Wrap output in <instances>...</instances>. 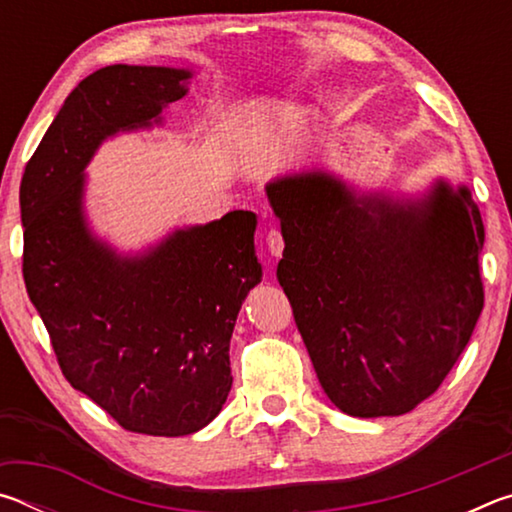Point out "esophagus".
<instances>
[{
    "mask_svg": "<svg viewBox=\"0 0 512 512\" xmlns=\"http://www.w3.org/2000/svg\"><path fill=\"white\" fill-rule=\"evenodd\" d=\"M266 246H268V250H271L273 257H280L282 250H284V237H282V232L275 230V228L268 230V232H266Z\"/></svg>",
    "mask_w": 512,
    "mask_h": 512,
    "instance_id": "obj_1",
    "label": "esophagus"
}]
</instances>
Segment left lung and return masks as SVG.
<instances>
[{"mask_svg":"<svg viewBox=\"0 0 512 512\" xmlns=\"http://www.w3.org/2000/svg\"><path fill=\"white\" fill-rule=\"evenodd\" d=\"M266 192L287 244L277 280L329 400L379 418L436 393L483 309L485 230L472 194L440 183L422 203L359 207L318 173Z\"/></svg>","mask_w":512,"mask_h":512,"instance_id":"left-lung-1","label":"left lung"}]
</instances>
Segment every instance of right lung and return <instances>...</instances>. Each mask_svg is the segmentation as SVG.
<instances>
[{
    "label": "right lung",
    "mask_w": 512,
    "mask_h": 512,
    "mask_svg": "<svg viewBox=\"0 0 512 512\" xmlns=\"http://www.w3.org/2000/svg\"><path fill=\"white\" fill-rule=\"evenodd\" d=\"M187 79L171 67L97 69L65 99L20 185L24 284L60 370L119 427L146 436H187L219 415L232 329L262 280L253 212L178 230L140 259L85 230L81 171L94 149L183 99Z\"/></svg>",
    "instance_id": "add662e5"
}]
</instances>
